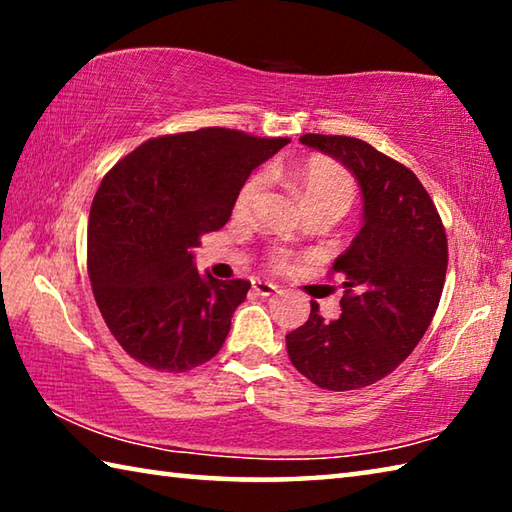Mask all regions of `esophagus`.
Instances as JSON below:
<instances>
[{
    "mask_svg": "<svg viewBox=\"0 0 512 512\" xmlns=\"http://www.w3.org/2000/svg\"><path fill=\"white\" fill-rule=\"evenodd\" d=\"M253 289H255L257 296H273V293L280 291V287H277V284L266 282V280H255L253 282Z\"/></svg>",
    "mask_w": 512,
    "mask_h": 512,
    "instance_id": "obj_1",
    "label": "esophagus"
}]
</instances>
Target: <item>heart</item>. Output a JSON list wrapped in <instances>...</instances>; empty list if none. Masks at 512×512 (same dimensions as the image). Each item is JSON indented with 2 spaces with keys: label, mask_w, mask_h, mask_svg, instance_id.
<instances>
[{
  "label": "heart",
  "mask_w": 512,
  "mask_h": 512,
  "mask_svg": "<svg viewBox=\"0 0 512 512\" xmlns=\"http://www.w3.org/2000/svg\"><path fill=\"white\" fill-rule=\"evenodd\" d=\"M293 180H296L305 207H332V210L345 214L357 196V183H354L352 173L343 164L329 158L307 160L296 171ZM262 187V176H250L235 198V210L248 212L262 194ZM271 262L277 268H284L289 264V253L287 250H275Z\"/></svg>",
  "instance_id": "heart-1"
}]
</instances>
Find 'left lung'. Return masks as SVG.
Segmentation results:
<instances>
[{
  "instance_id": "left-lung-1",
  "label": "left lung",
  "mask_w": 512,
  "mask_h": 512,
  "mask_svg": "<svg viewBox=\"0 0 512 512\" xmlns=\"http://www.w3.org/2000/svg\"><path fill=\"white\" fill-rule=\"evenodd\" d=\"M359 180L363 228L336 259L343 314L325 320L311 302L305 325L287 334L289 359L325 391H357L400 366L427 332L447 273V235L418 176L368 142L345 135L300 137Z\"/></svg>"
}]
</instances>
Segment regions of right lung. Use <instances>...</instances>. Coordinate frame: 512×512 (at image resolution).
Masks as SVG:
<instances>
[{"label": "right lung", "instance_id": "1", "mask_svg": "<svg viewBox=\"0 0 512 512\" xmlns=\"http://www.w3.org/2000/svg\"><path fill=\"white\" fill-rule=\"evenodd\" d=\"M287 144L289 137L201 128L153 137L103 176L90 210L88 273L128 357L187 372L221 350L250 282L201 277L194 248L228 223L250 171Z\"/></svg>", "mask_w": 512, "mask_h": 512}]
</instances>
